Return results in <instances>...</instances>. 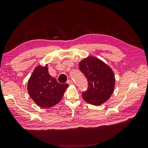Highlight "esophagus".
Returning <instances> with one entry per match:
<instances>
[{
	"label": "esophagus",
	"instance_id": "1",
	"mask_svg": "<svg viewBox=\"0 0 148 148\" xmlns=\"http://www.w3.org/2000/svg\"><path fill=\"white\" fill-rule=\"evenodd\" d=\"M67 83H68L70 85H71V84H73V81L71 79H69L68 81H67Z\"/></svg>",
	"mask_w": 148,
	"mask_h": 148
}]
</instances>
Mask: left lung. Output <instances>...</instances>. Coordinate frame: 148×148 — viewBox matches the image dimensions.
Listing matches in <instances>:
<instances>
[{"instance_id": "8db88e82", "label": "left lung", "mask_w": 148, "mask_h": 148, "mask_svg": "<svg viewBox=\"0 0 148 148\" xmlns=\"http://www.w3.org/2000/svg\"><path fill=\"white\" fill-rule=\"evenodd\" d=\"M79 69L88 83V90L83 92V99L95 106L108 100L114 92L115 81L110 67L97 57L89 56L79 62Z\"/></svg>"}]
</instances>
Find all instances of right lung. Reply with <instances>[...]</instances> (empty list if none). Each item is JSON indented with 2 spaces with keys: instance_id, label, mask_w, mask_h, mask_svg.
<instances>
[{
  "instance_id": "obj_1",
  "label": "right lung",
  "mask_w": 148,
  "mask_h": 148,
  "mask_svg": "<svg viewBox=\"0 0 148 148\" xmlns=\"http://www.w3.org/2000/svg\"><path fill=\"white\" fill-rule=\"evenodd\" d=\"M68 84H60L49 75L47 64L39 65L33 70L28 82V91L33 101L42 108H49L59 103Z\"/></svg>"
}]
</instances>
